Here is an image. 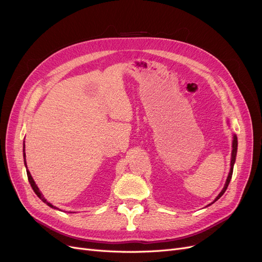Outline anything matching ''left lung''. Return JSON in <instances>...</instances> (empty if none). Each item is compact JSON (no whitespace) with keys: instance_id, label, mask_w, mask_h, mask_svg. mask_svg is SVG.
I'll return each mask as SVG.
<instances>
[{"instance_id":"obj_1","label":"left lung","mask_w":262,"mask_h":262,"mask_svg":"<svg viewBox=\"0 0 262 262\" xmlns=\"http://www.w3.org/2000/svg\"><path fill=\"white\" fill-rule=\"evenodd\" d=\"M236 152H237V137L235 136V135H233V141H232V154H231V168H230V172H229V175H228V178H227V181H226V185H225L224 189L221 190V192L219 193L218 196L215 199V201L212 202V203H215L216 201H218L222 196V194H224V193L226 192V190H227V188L229 186L230 180L232 178V173H233V166H234V163H235ZM212 203H211V204H212ZM211 204H209V205H211Z\"/></svg>"}]
</instances>
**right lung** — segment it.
<instances>
[{
  "mask_svg": "<svg viewBox=\"0 0 262 262\" xmlns=\"http://www.w3.org/2000/svg\"><path fill=\"white\" fill-rule=\"evenodd\" d=\"M24 159H25V165H26V168H27V175H28V180H29V182H30V185H31V187H32V189H33V191L35 192V194L40 198L45 204H47L48 206L50 207H52V208H55V209H58L57 207H55L54 205H52L50 202H47L46 201V199L42 195V193L40 192V190H38V188H37V186L35 185V182H34V180H33V178H32V176H31V173H30V171L28 170V167H27V163H26V153H25V143H24Z\"/></svg>",
  "mask_w": 262,
  "mask_h": 262,
  "instance_id": "right-lung-1",
  "label": "right lung"
}]
</instances>
